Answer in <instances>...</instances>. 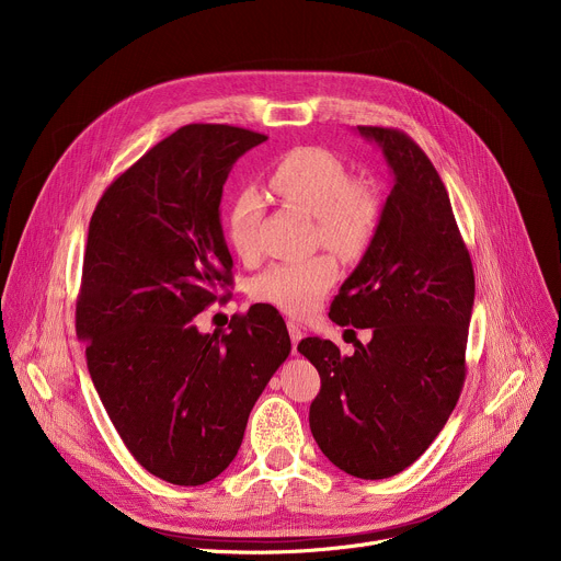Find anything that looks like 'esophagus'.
<instances>
[{
	"mask_svg": "<svg viewBox=\"0 0 561 561\" xmlns=\"http://www.w3.org/2000/svg\"><path fill=\"white\" fill-rule=\"evenodd\" d=\"M288 335H290V342H293V355H297V344H299L301 337H304L301 327L295 324V322H288Z\"/></svg>",
	"mask_w": 561,
	"mask_h": 561,
	"instance_id": "esophagus-1",
	"label": "esophagus"
}]
</instances>
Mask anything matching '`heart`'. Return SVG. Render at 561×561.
Here are the masks:
<instances>
[{
    "instance_id": "obj_1",
    "label": "heart",
    "mask_w": 561,
    "mask_h": 561,
    "mask_svg": "<svg viewBox=\"0 0 561 561\" xmlns=\"http://www.w3.org/2000/svg\"><path fill=\"white\" fill-rule=\"evenodd\" d=\"M268 186L275 197L314 217V237L340 257H357L370 242L379 221L377 191L351 180L348 169L327 148L299 146L273 167ZM262 199L255 191H239L226 210L224 230L232 253L253 262L260 255L257 224ZM337 279L329 255L273 264L251 286L253 299L275 306L290 317L310 314Z\"/></svg>"
}]
</instances>
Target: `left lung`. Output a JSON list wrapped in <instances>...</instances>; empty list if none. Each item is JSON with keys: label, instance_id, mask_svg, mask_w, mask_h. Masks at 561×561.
<instances>
[{"label": "left lung", "instance_id": "left-lung-1", "mask_svg": "<svg viewBox=\"0 0 561 561\" xmlns=\"http://www.w3.org/2000/svg\"><path fill=\"white\" fill-rule=\"evenodd\" d=\"M392 175L370 247L342 284L329 317L370 329L342 355L331 340L297 351L322 377L310 433L322 453L359 479L409 468L448 422L463 379L474 273L442 178L402 130L357 126Z\"/></svg>", "mask_w": 561, "mask_h": 561}]
</instances>
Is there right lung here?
<instances>
[{
	"instance_id": "obj_1",
	"label": "right lung",
	"mask_w": 561,
	"mask_h": 561,
	"mask_svg": "<svg viewBox=\"0 0 561 561\" xmlns=\"http://www.w3.org/2000/svg\"><path fill=\"white\" fill-rule=\"evenodd\" d=\"M262 133L188 124L152 146L91 217L75 329L130 455L178 486L215 479L242 446L257 397L290 353L277 308L255 304L224 333L195 314L232 284L219 204Z\"/></svg>"
}]
</instances>
